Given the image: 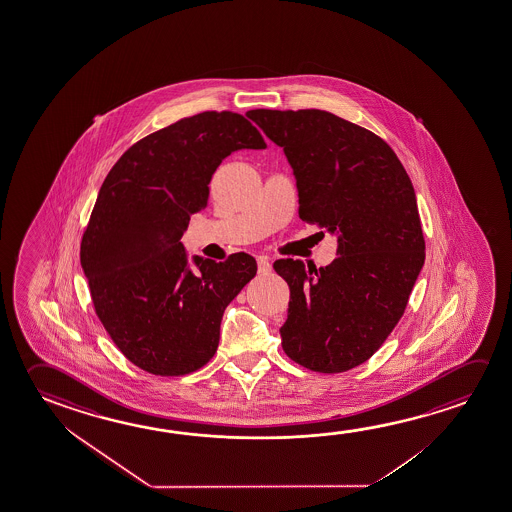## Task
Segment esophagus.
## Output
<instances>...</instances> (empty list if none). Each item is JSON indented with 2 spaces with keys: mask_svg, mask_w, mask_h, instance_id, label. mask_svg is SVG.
<instances>
[{
  "mask_svg": "<svg viewBox=\"0 0 512 512\" xmlns=\"http://www.w3.org/2000/svg\"><path fill=\"white\" fill-rule=\"evenodd\" d=\"M257 268H259L260 275H268L269 271H271V264H269V260L266 257H259L257 259Z\"/></svg>",
  "mask_w": 512,
  "mask_h": 512,
  "instance_id": "1",
  "label": "esophagus"
}]
</instances>
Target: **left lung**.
I'll return each mask as SVG.
<instances>
[{"label":"left lung","instance_id":"8db88e82","mask_svg":"<svg viewBox=\"0 0 512 512\" xmlns=\"http://www.w3.org/2000/svg\"><path fill=\"white\" fill-rule=\"evenodd\" d=\"M246 117L284 149L299 218L337 236L339 257L326 268L273 264L291 289L280 328L285 354L323 374L358 367L399 323L424 266L413 184L388 143L333 113L252 110Z\"/></svg>","mask_w":512,"mask_h":512}]
</instances>
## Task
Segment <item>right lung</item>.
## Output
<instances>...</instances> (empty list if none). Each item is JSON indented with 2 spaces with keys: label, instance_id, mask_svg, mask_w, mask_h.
<instances>
[{
  "label": "right lung",
  "instance_id": "1",
  "mask_svg": "<svg viewBox=\"0 0 512 512\" xmlns=\"http://www.w3.org/2000/svg\"><path fill=\"white\" fill-rule=\"evenodd\" d=\"M241 149H266L257 127L232 111H204L134 143L99 189L81 268L111 340L150 374L204 367L225 308L257 273L248 253L189 262L181 243L191 214L209 202L216 168Z\"/></svg>",
  "mask_w": 512,
  "mask_h": 512
}]
</instances>
